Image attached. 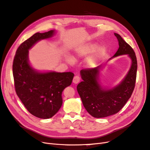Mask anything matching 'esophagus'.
<instances>
[{"mask_svg":"<svg viewBox=\"0 0 150 150\" xmlns=\"http://www.w3.org/2000/svg\"><path fill=\"white\" fill-rule=\"evenodd\" d=\"M79 81H80V78H79V76H76L74 77V78H73V83H74V84H78V83H79Z\"/></svg>","mask_w":150,"mask_h":150,"instance_id":"1","label":"esophagus"}]
</instances>
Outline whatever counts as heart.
Segmentation results:
<instances>
[{"label":"heart","mask_w":150,"mask_h":150,"mask_svg":"<svg viewBox=\"0 0 150 150\" xmlns=\"http://www.w3.org/2000/svg\"><path fill=\"white\" fill-rule=\"evenodd\" d=\"M95 47L96 45L93 43L85 44L77 50L76 54L73 58L76 59L78 57L86 56L93 51V54L86 60V64L91 67L95 66L101 59L104 52V48L103 46H98L96 48H95ZM73 58L69 56L66 58V61L69 64L72 65L74 63Z\"/></svg>","instance_id":"obj_1"}]
</instances>
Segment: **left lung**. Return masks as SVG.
Here are the masks:
<instances>
[{
    "label": "left lung",
    "mask_w": 150,
    "mask_h": 150,
    "mask_svg": "<svg viewBox=\"0 0 150 150\" xmlns=\"http://www.w3.org/2000/svg\"><path fill=\"white\" fill-rule=\"evenodd\" d=\"M119 48L110 59L127 54L131 60L130 69L121 82L111 89L103 88L99 82V74L103 66L80 71L83 81L78 84L77 90L85 109L92 116L105 117L119 112L130 98L134 88L137 72V59L133 48L115 33Z\"/></svg>",
    "instance_id": "left-lung-1"
}]
</instances>
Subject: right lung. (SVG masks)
I'll list each match as a JSON object with an SVG mask.
<instances>
[{"instance_id":"obj_1","label":"right lung","mask_w":150,"mask_h":150,"mask_svg":"<svg viewBox=\"0 0 150 150\" xmlns=\"http://www.w3.org/2000/svg\"><path fill=\"white\" fill-rule=\"evenodd\" d=\"M55 30L37 33L22 42L13 59L12 70L18 97L28 111L41 119L51 118L62 104V93L71 84V72H39L29 64V50L38 41L52 37Z\"/></svg>"}]
</instances>
